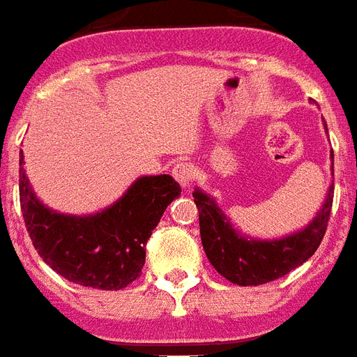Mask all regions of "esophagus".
<instances>
[{
	"mask_svg": "<svg viewBox=\"0 0 357 357\" xmlns=\"http://www.w3.org/2000/svg\"><path fill=\"white\" fill-rule=\"evenodd\" d=\"M173 176H175V181L181 184L182 188H188L192 184V178H193V173H192V167L188 162H176L173 165Z\"/></svg>",
	"mask_w": 357,
	"mask_h": 357,
	"instance_id": "1",
	"label": "esophagus"
}]
</instances>
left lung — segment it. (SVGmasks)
Segmentation results:
<instances>
[{
  "label": "left lung",
  "instance_id": "obj_1",
  "mask_svg": "<svg viewBox=\"0 0 357 357\" xmlns=\"http://www.w3.org/2000/svg\"><path fill=\"white\" fill-rule=\"evenodd\" d=\"M324 130H328L326 121ZM330 158L333 160V153ZM193 199L199 208L202 247L210 264L227 280L247 287L282 278L315 255L332 212L333 184L328 188L323 206L306 227L275 239L250 238L239 232L219 208L215 199L199 188H195Z\"/></svg>",
  "mask_w": 357,
  "mask_h": 357
}]
</instances>
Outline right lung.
Returning a JSON list of instances; mask_svg holds the SVG:
<instances>
[{
    "mask_svg": "<svg viewBox=\"0 0 357 357\" xmlns=\"http://www.w3.org/2000/svg\"><path fill=\"white\" fill-rule=\"evenodd\" d=\"M20 156V204L34 249L51 269L84 287L118 291L145 264V243L165 208L181 195L171 175L139 176L118 201L98 213L71 215L40 201Z\"/></svg>",
    "mask_w": 357,
    "mask_h": 357,
    "instance_id": "right-lung-1",
    "label": "right lung"
}]
</instances>
